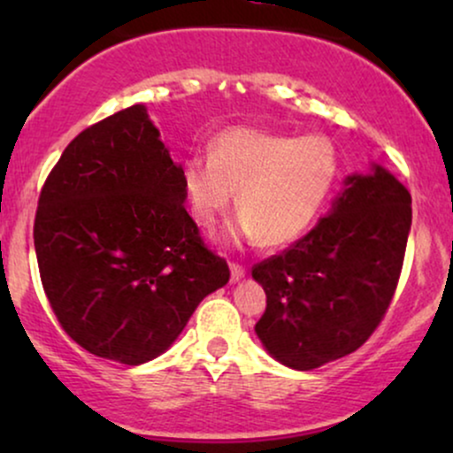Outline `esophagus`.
<instances>
[{
    "label": "esophagus",
    "mask_w": 453,
    "mask_h": 453,
    "mask_svg": "<svg viewBox=\"0 0 453 453\" xmlns=\"http://www.w3.org/2000/svg\"><path fill=\"white\" fill-rule=\"evenodd\" d=\"M230 273H232V280L236 283V280H241L244 277L247 268H244L242 264H238V262H230Z\"/></svg>",
    "instance_id": "obj_1"
}]
</instances>
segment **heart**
Instances as JSON below:
<instances>
[{"mask_svg": "<svg viewBox=\"0 0 453 453\" xmlns=\"http://www.w3.org/2000/svg\"><path fill=\"white\" fill-rule=\"evenodd\" d=\"M334 142L321 134L289 136L232 127L215 138L211 157L191 155L183 180L197 223L212 227L234 200L241 232L266 247L298 241L324 209L339 176Z\"/></svg>", "mask_w": 453, "mask_h": 453, "instance_id": "obj_1", "label": "heart"}]
</instances>
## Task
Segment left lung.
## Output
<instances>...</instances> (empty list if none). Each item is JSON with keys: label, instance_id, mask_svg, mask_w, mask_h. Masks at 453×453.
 <instances>
[{"label": "left lung", "instance_id": "1", "mask_svg": "<svg viewBox=\"0 0 453 453\" xmlns=\"http://www.w3.org/2000/svg\"><path fill=\"white\" fill-rule=\"evenodd\" d=\"M411 230V194L381 165L347 176L330 215L253 266L266 292L256 324L266 351L313 371L360 349L388 313Z\"/></svg>", "mask_w": 453, "mask_h": 453}]
</instances>
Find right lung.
Here are the masks:
<instances>
[{"label":"right lung","instance_id":"add662e5","mask_svg":"<svg viewBox=\"0 0 453 453\" xmlns=\"http://www.w3.org/2000/svg\"><path fill=\"white\" fill-rule=\"evenodd\" d=\"M183 168L142 104L82 129L46 176L34 221L40 279L65 334L144 364L230 280L185 209Z\"/></svg>","mask_w":453,"mask_h":453}]
</instances>
